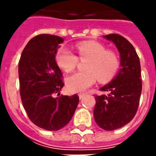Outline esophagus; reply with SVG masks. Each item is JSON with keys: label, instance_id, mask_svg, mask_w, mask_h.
<instances>
[{"label": "esophagus", "instance_id": "34e87169", "mask_svg": "<svg viewBox=\"0 0 156 156\" xmlns=\"http://www.w3.org/2000/svg\"><path fill=\"white\" fill-rule=\"evenodd\" d=\"M85 94H85V93L79 94V98H80V99H82V98H83V96H84Z\"/></svg>", "mask_w": 156, "mask_h": 156}]
</instances>
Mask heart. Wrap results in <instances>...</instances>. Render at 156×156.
I'll list each match as a JSON object with an SVG mask.
<instances>
[{
    "label": "heart",
    "mask_w": 156,
    "mask_h": 156,
    "mask_svg": "<svg viewBox=\"0 0 156 156\" xmlns=\"http://www.w3.org/2000/svg\"><path fill=\"white\" fill-rule=\"evenodd\" d=\"M78 56L68 48H60L55 54V62L63 71H74L79 58H87L84 69L66 79V84L71 92H82L91 87L97 78L107 82L114 78L120 68V59L115 52L106 49L103 44L96 41H84L75 45Z\"/></svg>",
    "instance_id": "heart-1"
}]
</instances>
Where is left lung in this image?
Returning a JSON list of instances; mask_svg holds the SVG:
<instances>
[{
    "label": "left lung",
    "instance_id": "1",
    "mask_svg": "<svg viewBox=\"0 0 156 156\" xmlns=\"http://www.w3.org/2000/svg\"><path fill=\"white\" fill-rule=\"evenodd\" d=\"M112 41L121 55L119 74L100 90L108 94L95 95L94 117L100 128L107 131L120 129L135 117L140 102L141 82L140 59L135 48L118 34L104 36Z\"/></svg>",
    "mask_w": 156,
    "mask_h": 156
}]
</instances>
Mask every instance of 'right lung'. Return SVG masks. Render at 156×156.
<instances>
[{
	"instance_id": "right-lung-1",
	"label": "right lung",
	"mask_w": 156,
	"mask_h": 156,
	"mask_svg": "<svg viewBox=\"0 0 156 156\" xmlns=\"http://www.w3.org/2000/svg\"><path fill=\"white\" fill-rule=\"evenodd\" d=\"M56 35L39 34L28 41L19 61L20 94L30 121L41 129L57 131L72 119L79 96L60 95L64 86L62 73L55 62L59 44ZM55 93L59 96L52 97Z\"/></svg>"
}]
</instances>
